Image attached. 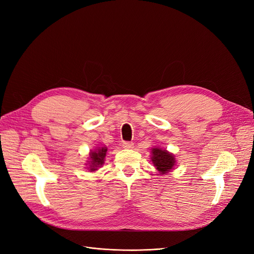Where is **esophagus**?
<instances>
[{
  "instance_id": "obj_1",
  "label": "esophagus",
  "mask_w": 254,
  "mask_h": 254,
  "mask_svg": "<svg viewBox=\"0 0 254 254\" xmlns=\"http://www.w3.org/2000/svg\"><path fill=\"white\" fill-rule=\"evenodd\" d=\"M123 147L125 149H132L134 147V144L132 142H124L123 143Z\"/></svg>"
}]
</instances>
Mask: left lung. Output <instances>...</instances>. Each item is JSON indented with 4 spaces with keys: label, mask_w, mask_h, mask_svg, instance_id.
Instances as JSON below:
<instances>
[{
    "label": "left lung",
    "mask_w": 254,
    "mask_h": 254,
    "mask_svg": "<svg viewBox=\"0 0 254 254\" xmlns=\"http://www.w3.org/2000/svg\"><path fill=\"white\" fill-rule=\"evenodd\" d=\"M150 160L160 175H166L176 167L177 161L174 153L161 147L151 148Z\"/></svg>",
    "instance_id": "8db88e82"
}]
</instances>
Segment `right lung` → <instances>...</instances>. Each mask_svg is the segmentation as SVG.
<instances>
[{
  "label": "right lung",
  "mask_w": 254,
  "mask_h": 254,
  "mask_svg": "<svg viewBox=\"0 0 254 254\" xmlns=\"http://www.w3.org/2000/svg\"><path fill=\"white\" fill-rule=\"evenodd\" d=\"M107 150H108V148H107L105 145H102L99 146V147H96L95 149L90 150L86 164V168L89 172H96L98 168H101L104 165Z\"/></svg>",
  "instance_id": "right-lung-1"
}]
</instances>
